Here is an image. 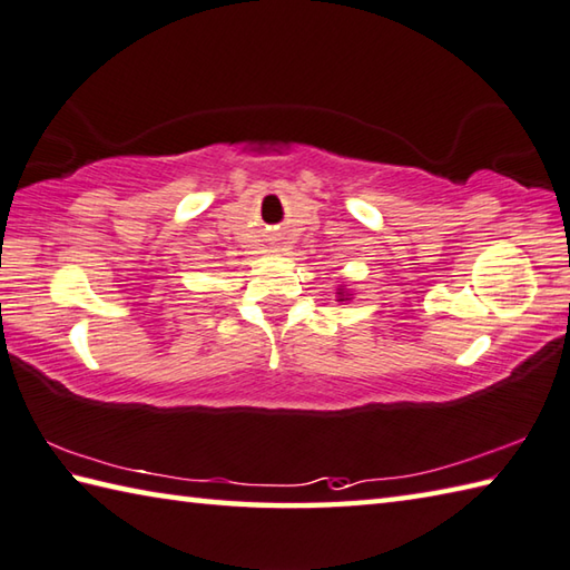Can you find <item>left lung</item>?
<instances>
[{
  "label": "left lung",
  "instance_id": "8db88e82",
  "mask_svg": "<svg viewBox=\"0 0 570 570\" xmlns=\"http://www.w3.org/2000/svg\"><path fill=\"white\" fill-rule=\"evenodd\" d=\"M340 295V303H342V299H350V297H345V293H337Z\"/></svg>",
  "mask_w": 570,
  "mask_h": 570
}]
</instances>
